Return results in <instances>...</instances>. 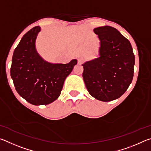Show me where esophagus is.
<instances>
[{
	"label": "esophagus",
	"mask_w": 151,
	"mask_h": 151,
	"mask_svg": "<svg viewBox=\"0 0 151 151\" xmlns=\"http://www.w3.org/2000/svg\"><path fill=\"white\" fill-rule=\"evenodd\" d=\"M83 62H84V58L83 57H79L78 58V64H79V65L83 64Z\"/></svg>",
	"instance_id": "34e87169"
}]
</instances>
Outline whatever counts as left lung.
Wrapping results in <instances>:
<instances>
[{"mask_svg": "<svg viewBox=\"0 0 151 151\" xmlns=\"http://www.w3.org/2000/svg\"><path fill=\"white\" fill-rule=\"evenodd\" d=\"M100 40L98 57L82 65L83 77L91 95L108 102L123 94L133 78L134 55L129 40L110 26L94 29Z\"/></svg>", "mask_w": 151, "mask_h": 151, "instance_id": "obj_1", "label": "left lung"}]
</instances>
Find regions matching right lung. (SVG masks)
<instances>
[{"label": "right lung", "mask_w": 151, "mask_h": 151, "mask_svg": "<svg viewBox=\"0 0 151 151\" xmlns=\"http://www.w3.org/2000/svg\"><path fill=\"white\" fill-rule=\"evenodd\" d=\"M37 26L28 31L14 49L11 76L20 96L34 105L48 104L57 100L66 78L77 60L67 64L51 63L40 57L36 49V39L40 31Z\"/></svg>", "instance_id": "right-lung-1"}]
</instances>
